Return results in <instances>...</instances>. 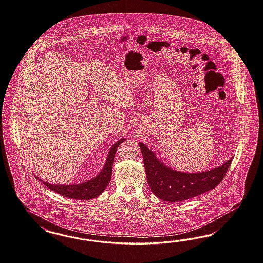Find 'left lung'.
Masks as SVG:
<instances>
[{
  "instance_id": "obj_1",
  "label": "left lung",
  "mask_w": 263,
  "mask_h": 263,
  "mask_svg": "<svg viewBox=\"0 0 263 263\" xmlns=\"http://www.w3.org/2000/svg\"><path fill=\"white\" fill-rule=\"evenodd\" d=\"M139 146L151 191L159 199L170 202L191 199L217 187L224 178L233 160L232 158L222 165L205 172L187 173L166 166L142 142H139Z\"/></svg>"
}]
</instances>
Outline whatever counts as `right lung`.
<instances>
[{
  "instance_id": "right-lung-1",
  "label": "right lung",
  "mask_w": 263,
  "mask_h": 263,
  "mask_svg": "<svg viewBox=\"0 0 263 263\" xmlns=\"http://www.w3.org/2000/svg\"><path fill=\"white\" fill-rule=\"evenodd\" d=\"M122 141H124V139H121L120 141H117L111 147L103 170L99 173V175L92 179L84 181L83 183L69 184V185H55V184H50L48 182H45L44 180L39 179L37 176H36V179H38L40 181H43V183L52 191L58 193L66 198L79 199V200L94 199L98 196H100L105 190V188L107 187L111 180L112 166H113V160L115 157L116 151Z\"/></svg>"
}]
</instances>
